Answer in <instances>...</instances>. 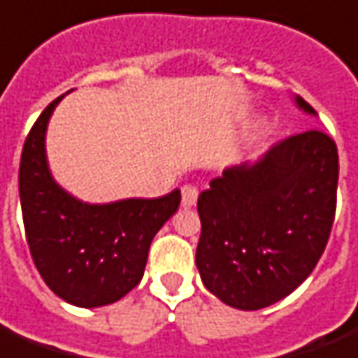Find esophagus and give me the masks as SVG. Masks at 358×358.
Instances as JSON below:
<instances>
[{"label":"esophagus","instance_id":"34e87169","mask_svg":"<svg viewBox=\"0 0 358 358\" xmlns=\"http://www.w3.org/2000/svg\"><path fill=\"white\" fill-rule=\"evenodd\" d=\"M197 196H199L197 187L184 186L182 187V205H184V207H194L197 201Z\"/></svg>","mask_w":358,"mask_h":358}]
</instances>
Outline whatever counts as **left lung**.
<instances>
[{
  "label": "left lung",
  "instance_id": "1",
  "mask_svg": "<svg viewBox=\"0 0 358 358\" xmlns=\"http://www.w3.org/2000/svg\"><path fill=\"white\" fill-rule=\"evenodd\" d=\"M294 106L316 116L294 94ZM339 159L318 129L231 164L199 194V277L224 304L259 310L289 296L326 250L336 215Z\"/></svg>",
  "mask_w": 358,
  "mask_h": 358
}]
</instances>
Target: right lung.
I'll use <instances>...</instances> for the list:
<instances>
[{
  "label": "right lung",
  "instance_id": "1",
  "mask_svg": "<svg viewBox=\"0 0 358 358\" xmlns=\"http://www.w3.org/2000/svg\"><path fill=\"white\" fill-rule=\"evenodd\" d=\"M66 94L46 106L22 147V221L44 283L73 306L99 308L120 301L141 281L149 246L176 213L180 189L155 199L89 203L59 186L50 171L46 131Z\"/></svg>",
  "mask_w": 358,
  "mask_h": 358
}]
</instances>
